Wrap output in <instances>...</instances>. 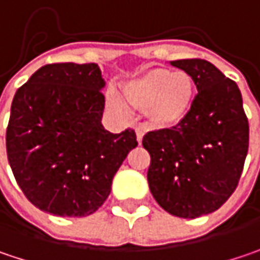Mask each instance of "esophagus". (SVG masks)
Wrapping results in <instances>:
<instances>
[{
	"label": "esophagus",
	"mask_w": 260,
	"mask_h": 260,
	"mask_svg": "<svg viewBox=\"0 0 260 260\" xmlns=\"http://www.w3.org/2000/svg\"><path fill=\"white\" fill-rule=\"evenodd\" d=\"M135 132H137V141H138V144H141L143 143V137H144V129L143 128H135Z\"/></svg>",
	"instance_id": "esophagus-1"
}]
</instances>
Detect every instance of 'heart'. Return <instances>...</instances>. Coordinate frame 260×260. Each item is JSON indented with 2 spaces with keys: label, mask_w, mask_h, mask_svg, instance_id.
<instances>
[{
  "label": "heart",
  "mask_w": 260,
  "mask_h": 260,
  "mask_svg": "<svg viewBox=\"0 0 260 260\" xmlns=\"http://www.w3.org/2000/svg\"><path fill=\"white\" fill-rule=\"evenodd\" d=\"M196 85L185 70L153 69L123 85L126 103L144 110L153 128L168 129L179 125L190 113ZM107 104L116 112H126V106L113 92L107 95Z\"/></svg>",
  "instance_id": "b5f03b06"
}]
</instances>
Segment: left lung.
<instances>
[{"mask_svg":"<svg viewBox=\"0 0 260 260\" xmlns=\"http://www.w3.org/2000/svg\"><path fill=\"white\" fill-rule=\"evenodd\" d=\"M194 79L199 94L174 128L151 131L143 145L151 156L148 187L166 212L194 219L230 199L249 150V122L234 81L200 58L171 61Z\"/></svg>","mask_w":260,"mask_h":260,"instance_id":"obj_1","label":"left lung"}]
</instances>
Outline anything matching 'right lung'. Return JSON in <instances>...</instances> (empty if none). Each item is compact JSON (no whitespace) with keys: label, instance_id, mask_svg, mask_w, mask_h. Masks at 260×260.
Listing matches in <instances>:
<instances>
[{"label":"right lung","instance_id":"obj_1","mask_svg":"<svg viewBox=\"0 0 260 260\" xmlns=\"http://www.w3.org/2000/svg\"><path fill=\"white\" fill-rule=\"evenodd\" d=\"M104 85L95 63H55L37 70L13 99L8 163L27 200L47 213H94L138 145L132 129H104Z\"/></svg>","mask_w":260,"mask_h":260}]
</instances>
